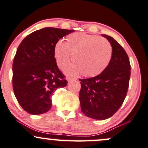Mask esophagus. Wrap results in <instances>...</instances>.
<instances>
[{
    "mask_svg": "<svg viewBox=\"0 0 148 148\" xmlns=\"http://www.w3.org/2000/svg\"><path fill=\"white\" fill-rule=\"evenodd\" d=\"M76 80H77V79H74V78H72V77H68V78H67L68 82H72V81H76Z\"/></svg>",
    "mask_w": 148,
    "mask_h": 148,
    "instance_id": "1",
    "label": "esophagus"
}]
</instances>
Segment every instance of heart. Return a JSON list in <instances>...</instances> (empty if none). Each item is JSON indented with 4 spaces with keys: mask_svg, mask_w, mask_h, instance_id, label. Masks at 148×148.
I'll return each mask as SVG.
<instances>
[{
    "mask_svg": "<svg viewBox=\"0 0 148 148\" xmlns=\"http://www.w3.org/2000/svg\"><path fill=\"white\" fill-rule=\"evenodd\" d=\"M71 55L74 64L66 69L70 75L82 73L84 77L101 74L111 62L113 49L106 39L94 35L75 32L68 35L65 42H57L54 47V57L57 65L64 69Z\"/></svg>",
    "mask_w": 148,
    "mask_h": 148,
    "instance_id": "heart-1",
    "label": "heart"
}]
</instances>
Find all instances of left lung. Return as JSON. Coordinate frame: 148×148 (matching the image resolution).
<instances>
[{
	"instance_id": "obj_1",
	"label": "left lung",
	"mask_w": 148,
	"mask_h": 148,
	"mask_svg": "<svg viewBox=\"0 0 148 148\" xmlns=\"http://www.w3.org/2000/svg\"><path fill=\"white\" fill-rule=\"evenodd\" d=\"M111 43L113 55L107 68L99 75L82 79L79 101L85 116L96 120L111 117L123 103L130 77L128 56L113 37L102 35Z\"/></svg>"
}]
</instances>
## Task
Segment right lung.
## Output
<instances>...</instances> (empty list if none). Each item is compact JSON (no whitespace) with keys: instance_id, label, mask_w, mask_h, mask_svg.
<instances>
[{"instance_id":"obj_1","label":"right lung","mask_w":148,"mask_h":148,"mask_svg":"<svg viewBox=\"0 0 148 148\" xmlns=\"http://www.w3.org/2000/svg\"><path fill=\"white\" fill-rule=\"evenodd\" d=\"M74 29L45 27L27 35L18 46L12 64V88L22 108L32 115L52 107L51 96L67 84L54 57L60 39Z\"/></svg>"}]
</instances>
